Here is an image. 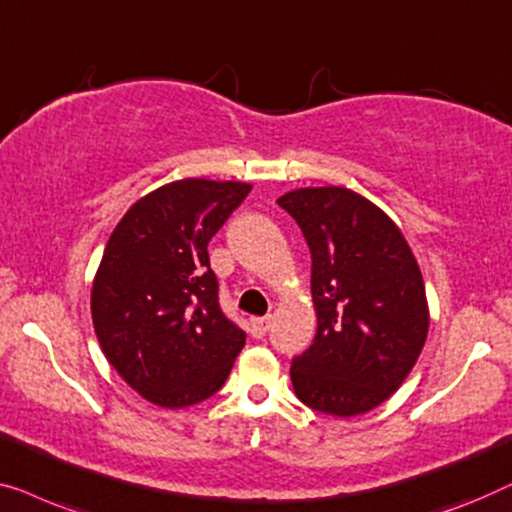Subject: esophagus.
I'll return each instance as SVG.
<instances>
[{"mask_svg": "<svg viewBox=\"0 0 512 512\" xmlns=\"http://www.w3.org/2000/svg\"><path fill=\"white\" fill-rule=\"evenodd\" d=\"M271 327V318L266 315V318H253L250 320V334H253L255 338H264L266 331H269Z\"/></svg>", "mask_w": 512, "mask_h": 512, "instance_id": "esophagus-1", "label": "esophagus"}]
</instances>
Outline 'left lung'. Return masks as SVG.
Listing matches in <instances>:
<instances>
[{
    "mask_svg": "<svg viewBox=\"0 0 512 512\" xmlns=\"http://www.w3.org/2000/svg\"><path fill=\"white\" fill-rule=\"evenodd\" d=\"M311 248L318 331L292 359L294 394L336 417L369 413L420 357L429 306L415 255L390 215L348 187H301L278 199Z\"/></svg>",
    "mask_w": 512,
    "mask_h": 512,
    "instance_id": "1",
    "label": "left lung"
}]
</instances>
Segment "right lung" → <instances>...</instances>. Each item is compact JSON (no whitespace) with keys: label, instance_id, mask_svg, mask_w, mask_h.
Returning a JSON list of instances; mask_svg holds the SVG:
<instances>
[{"label":"right lung","instance_id":"obj_1","mask_svg":"<svg viewBox=\"0 0 512 512\" xmlns=\"http://www.w3.org/2000/svg\"><path fill=\"white\" fill-rule=\"evenodd\" d=\"M253 185L185 178L122 215L92 283V325L106 359L162 408L199 403L225 385L246 331L222 313L208 241Z\"/></svg>","mask_w":512,"mask_h":512}]
</instances>
